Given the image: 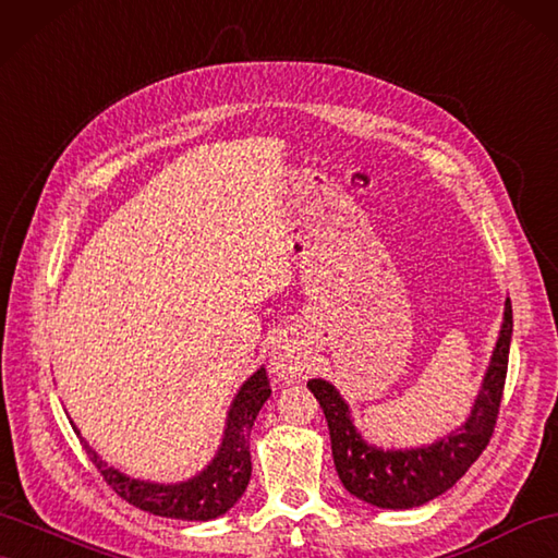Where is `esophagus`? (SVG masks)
Instances as JSON below:
<instances>
[{"label": "esophagus", "mask_w": 558, "mask_h": 558, "mask_svg": "<svg viewBox=\"0 0 558 558\" xmlns=\"http://www.w3.org/2000/svg\"><path fill=\"white\" fill-rule=\"evenodd\" d=\"M307 366V352L291 338H279L271 343L269 350V369L275 372L281 381L291 384L293 378L301 376Z\"/></svg>", "instance_id": "1"}]
</instances>
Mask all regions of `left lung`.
I'll return each instance as SVG.
<instances>
[{"instance_id":"8db88e82","label":"left lung","mask_w":558,"mask_h":558,"mask_svg":"<svg viewBox=\"0 0 558 558\" xmlns=\"http://www.w3.org/2000/svg\"><path fill=\"white\" fill-rule=\"evenodd\" d=\"M511 331L513 317L507 298L505 319L471 414L459 428L430 445L402 450L372 445L357 430L350 404L336 386L324 378H310L307 388L315 392L329 424L333 464L345 490L381 509H414L450 490L490 442L505 390Z\"/></svg>"}]
</instances>
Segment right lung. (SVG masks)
Wrapping results in <instances>:
<instances>
[{"instance_id":"obj_1","label":"right lung","mask_w":558,"mask_h":558,"mask_svg":"<svg viewBox=\"0 0 558 558\" xmlns=\"http://www.w3.org/2000/svg\"><path fill=\"white\" fill-rule=\"evenodd\" d=\"M269 396L271 388L267 381V372L265 366H260V369L243 381L234 396V402L227 412L222 442L217 447L210 464L192 475V478L180 483L132 478V475L122 473L94 452L89 442L80 436L75 424L73 428L80 440H83L92 464L101 471L104 481L130 505L154 515H166V519L210 521L227 513L241 499V495L246 493V485L251 481V428Z\"/></svg>"}]
</instances>
